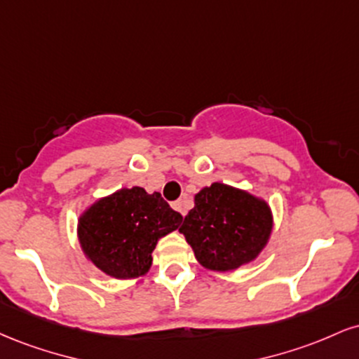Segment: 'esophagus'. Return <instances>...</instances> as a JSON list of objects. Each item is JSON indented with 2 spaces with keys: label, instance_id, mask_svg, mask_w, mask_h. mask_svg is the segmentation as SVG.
Instances as JSON below:
<instances>
[{
  "label": "esophagus",
  "instance_id": "34e87169",
  "mask_svg": "<svg viewBox=\"0 0 359 359\" xmlns=\"http://www.w3.org/2000/svg\"><path fill=\"white\" fill-rule=\"evenodd\" d=\"M172 208H174L175 211H179L180 214H182V216H185V208H184V201L182 199L175 201V203L172 204Z\"/></svg>",
  "mask_w": 359,
  "mask_h": 359
}]
</instances>
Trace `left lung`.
I'll use <instances>...</instances> for the list:
<instances>
[{"label":"left lung","mask_w":359,"mask_h":359,"mask_svg":"<svg viewBox=\"0 0 359 359\" xmlns=\"http://www.w3.org/2000/svg\"><path fill=\"white\" fill-rule=\"evenodd\" d=\"M271 231L269 203L222 182H212L194 196V208L179 229L197 262L211 271H233L255 262Z\"/></svg>","instance_id":"1"}]
</instances>
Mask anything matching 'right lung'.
Segmentation results:
<instances>
[{
    "label": "right lung",
    "instance_id": "right-lung-1",
    "mask_svg": "<svg viewBox=\"0 0 359 359\" xmlns=\"http://www.w3.org/2000/svg\"><path fill=\"white\" fill-rule=\"evenodd\" d=\"M182 222L158 192L123 187L100 197L81 212L77 238L84 257L111 278L131 280L148 273L160 238Z\"/></svg>",
    "mask_w": 359,
    "mask_h": 359
}]
</instances>
